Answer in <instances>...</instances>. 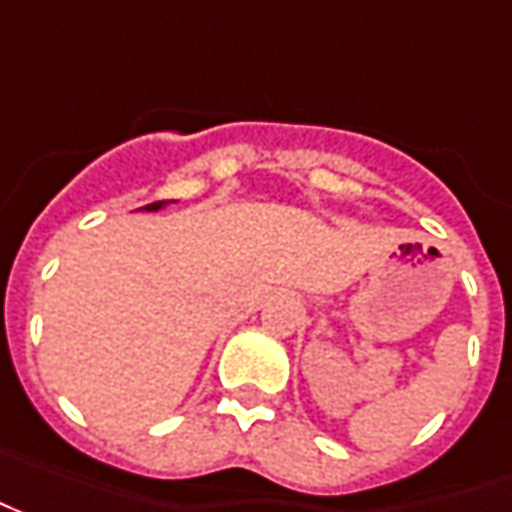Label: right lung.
Wrapping results in <instances>:
<instances>
[{"mask_svg": "<svg viewBox=\"0 0 512 512\" xmlns=\"http://www.w3.org/2000/svg\"><path fill=\"white\" fill-rule=\"evenodd\" d=\"M168 200H160V202H152V205H146V211H160V208H166Z\"/></svg>", "mask_w": 512, "mask_h": 512, "instance_id": "obj_1", "label": "right lung"}]
</instances>
